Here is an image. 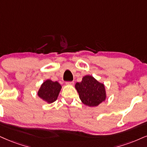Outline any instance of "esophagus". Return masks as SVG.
I'll list each match as a JSON object with an SVG mask.
<instances>
[{"mask_svg":"<svg viewBox=\"0 0 147 147\" xmlns=\"http://www.w3.org/2000/svg\"><path fill=\"white\" fill-rule=\"evenodd\" d=\"M74 82H73V81H71V82H66V84L67 85H74Z\"/></svg>","mask_w":147,"mask_h":147,"instance_id":"1","label":"esophagus"}]
</instances>
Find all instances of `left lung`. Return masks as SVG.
I'll return each mask as SVG.
<instances>
[{
  "label": "left lung",
  "instance_id": "obj_1",
  "mask_svg": "<svg viewBox=\"0 0 147 147\" xmlns=\"http://www.w3.org/2000/svg\"><path fill=\"white\" fill-rule=\"evenodd\" d=\"M79 97L83 104L90 107L97 106L106 100V93L104 84L91 76H85L80 82L75 85Z\"/></svg>",
  "mask_w": 147,
  "mask_h": 147
}]
</instances>
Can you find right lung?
I'll list each match as a JSON object with an SVG mask.
<instances>
[{
	"label": "right lung",
	"mask_w": 147,
	"mask_h": 147,
	"mask_svg": "<svg viewBox=\"0 0 147 147\" xmlns=\"http://www.w3.org/2000/svg\"><path fill=\"white\" fill-rule=\"evenodd\" d=\"M61 88V85L58 82L47 80L41 85L37 95L43 101L51 104L57 99Z\"/></svg>",
	"instance_id": "add662e5"
}]
</instances>
